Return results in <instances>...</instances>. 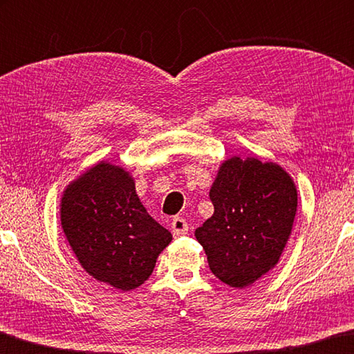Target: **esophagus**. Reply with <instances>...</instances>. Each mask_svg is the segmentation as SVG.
<instances>
[{"label": "esophagus", "mask_w": 354, "mask_h": 354, "mask_svg": "<svg viewBox=\"0 0 354 354\" xmlns=\"http://www.w3.org/2000/svg\"><path fill=\"white\" fill-rule=\"evenodd\" d=\"M171 229H172V235L174 236H182L188 232V223L185 221L183 218L176 216L171 223Z\"/></svg>", "instance_id": "34e87169"}]
</instances>
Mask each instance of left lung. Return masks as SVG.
<instances>
[{
    "label": "left lung",
    "instance_id": "1",
    "mask_svg": "<svg viewBox=\"0 0 354 354\" xmlns=\"http://www.w3.org/2000/svg\"><path fill=\"white\" fill-rule=\"evenodd\" d=\"M215 212L194 235L219 281L245 288L268 273L292 234L298 194L276 163L225 160L210 189Z\"/></svg>",
    "mask_w": 354,
    "mask_h": 354
}]
</instances>
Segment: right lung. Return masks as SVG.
<instances>
[{"label": "right lung", "instance_id": "add662e5", "mask_svg": "<svg viewBox=\"0 0 354 354\" xmlns=\"http://www.w3.org/2000/svg\"><path fill=\"white\" fill-rule=\"evenodd\" d=\"M61 224L81 266L124 292L149 279L172 240L141 204L130 174L103 161L64 191Z\"/></svg>", "mask_w": 354, "mask_h": 354}]
</instances>
